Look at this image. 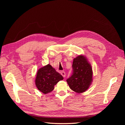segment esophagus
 Listing matches in <instances>:
<instances>
[{"label": "esophagus", "instance_id": "esophagus-1", "mask_svg": "<svg viewBox=\"0 0 125 125\" xmlns=\"http://www.w3.org/2000/svg\"><path fill=\"white\" fill-rule=\"evenodd\" d=\"M61 74L62 75V76L63 78H65V77H66V73H65V72H64V71H62V72H61Z\"/></svg>", "mask_w": 125, "mask_h": 125}]
</instances>
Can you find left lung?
Listing matches in <instances>:
<instances>
[{"instance_id":"obj_1","label":"left lung","mask_w":125,"mask_h":125,"mask_svg":"<svg viewBox=\"0 0 125 125\" xmlns=\"http://www.w3.org/2000/svg\"><path fill=\"white\" fill-rule=\"evenodd\" d=\"M73 73L67 80L70 88L78 93L88 90L93 81L92 66L84 55H78L73 63Z\"/></svg>"}]
</instances>
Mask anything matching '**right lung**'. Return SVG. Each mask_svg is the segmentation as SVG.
<instances>
[{"mask_svg":"<svg viewBox=\"0 0 125 125\" xmlns=\"http://www.w3.org/2000/svg\"><path fill=\"white\" fill-rule=\"evenodd\" d=\"M63 79L62 75L48 64L37 71L35 82L39 91L44 94H47L52 92L54 89V86Z\"/></svg>","mask_w":125,"mask_h":125,"instance_id":"right-lung-1","label":"right lung"}]
</instances>
